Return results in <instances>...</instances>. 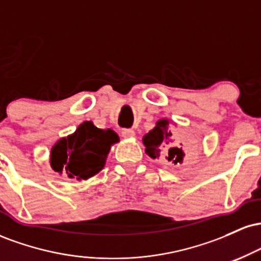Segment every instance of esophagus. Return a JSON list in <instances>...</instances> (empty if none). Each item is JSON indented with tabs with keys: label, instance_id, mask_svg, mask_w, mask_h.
<instances>
[{
	"label": "esophagus",
	"instance_id": "1",
	"mask_svg": "<svg viewBox=\"0 0 261 261\" xmlns=\"http://www.w3.org/2000/svg\"><path fill=\"white\" fill-rule=\"evenodd\" d=\"M121 135L124 139H133V137H135V131L131 130V128H124L121 131Z\"/></svg>",
	"mask_w": 261,
	"mask_h": 261
}]
</instances>
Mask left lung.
I'll use <instances>...</instances> for the list:
<instances>
[{"instance_id": "8db88e82", "label": "left lung", "mask_w": 261, "mask_h": 261, "mask_svg": "<svg viewBox=\"0 0 261 261\" xmlns=\"http://www.w3.org/2000/svg\"><path fill=\"white\" fill-rule=\"evenodd\" d=\"M142 142L146 147V153L153 160L164 154L168 162L174 164L182 163L185 153L180 147L174 145L168 119H160L155 122V126L143 136Z\"/></svg>"}]
</instances>
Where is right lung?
Instances as JSON below:
<instances>
[{"label": "right lung", "instance_id": "1", "mask_svg": "<svg viewBox=\"0 0 261 261\" xmlns=\"http://www.w3.org/2000/svg\"><path fill=\"white\" fill-rule=\"evenodd\" d=\"M116 142L119 136L112 128L103 130L85 121L53 146L50 166L59 174L87 180L104 168L110 147Z\"/></svg>", "mask_w": 261, "mask_h": 261}]
</instances>
